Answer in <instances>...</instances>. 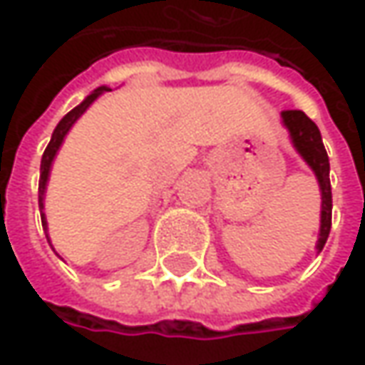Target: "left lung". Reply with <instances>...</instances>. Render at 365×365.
I'll return each instance as SVG.
<instances>
[{"label":"left lung","instance_id":"left-lung-1","mask_svg":"<svg viewBox=\"0 0 365 365\" xmlns=\"http://www.w3.org/2000/svg\"><path fill=\"white\" fill-rule=\"evenodd\" d=\"M282 119L285 127L289 129L292 141L302 158L308 162V166L314 170L319 178L320 191H322V211H320V236L317 242V250H322V246L329 238L331 232V213H333V195H331V178H329V155L322 145L319 127L314 120H310L302 110H283Z\"/></svg>","mask_w":365,"mask_h":365}]
</instances>
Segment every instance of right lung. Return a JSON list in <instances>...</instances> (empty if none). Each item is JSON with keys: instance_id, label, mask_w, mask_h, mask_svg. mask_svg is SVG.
Returning a JSON list of instances; mask_svg holds the SVG:
<instances>
[{"instance_id": "right-lung-1", "label": "right lung", "mask_w": 365, "mask_h": 365, "mask_svg": "<svg viewBox=\"0 0 365 365\" xmlns=\"http://www.w3.org/2000/svg\"><path fill=\"white\" fill-rule=\"evenodd\" d=\"M102 92H108V88H98V90H94L86 101L80 104V106H76L73 110H69L67 115H65L63 119L59 120V125L55 127V131H53V137H51V141H48V145H46L45 154H43V160H41V180H38V207H41V220H43V228L46 230V220H45V213H43V207H45V187H46V178H48V170H51V162H53V158L57 154V150H59V145H61V141H63L65 133L69 131V127L76 123V120L82 117V113L92 104V102L96 101L98 96H101Z\"/></svg>"}]
</instances>
